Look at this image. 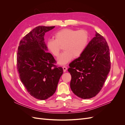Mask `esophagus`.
Returning <instances> with one entry per match:
<instances>
[{"instance_id": "34e87169", "label": "esophagus", "mask_w": 125, "mask_h": 125, "mask_svg": "<svg viewBox=\"0 0 125 125\" xmlns=\"http://www.w3.org/2000/svg\"><path fill=\"white\" fill-rule=\"evenodd\" d=\"M62 68H63V72H65L67 71V68L66 67V66H63V67H62Z\"/></svg>"}]
</instances>
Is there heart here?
Segmentation results:
<instances>
[{"instance_id": "obj_1", "label": "heart", "mask_w": 125, "mask_h": 125, "mask_svg": "<svg viewBox=\"0 0 125 125\" xmlns=\"http://www.w3.org/2000/svg\"><path fill=\"white\" fill-rule=\"evenodd\" d=\"M55 39H48L46 47L50 52L58 57L62 46L64 52L58 59L60 65H65L74 57L80 56L88 46L89 35L84 30L66 28L55 33Z\"/></svg>"}]
</instances>
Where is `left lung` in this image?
<instances>
[{
  "label": "left lung",
  "mask_w": 125,
  "mask_h": 125,
  "mask_svg": "<svg viewBox=\"0 0 125 125\" xmlns=\"http://www.w3.org/2000/svg\"><path fill=\"white\" fill-rule=\"evenodd\" d=\"M85 50L69 64L70 88L83 99L95 96L103 88L111 69L110 52L104 37L95 32Z\"/></svg>",
  "instance_id": "left-lung-1"
}]
</instances>
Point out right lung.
I'll return each mask as SVG.
<instances>
[{
    "instance_id": "1",
    "label": "right lung",
    "mask_w": 125,
    "mask_h": 125,
    "mask_svg": "<svg viewBox=\"0 0 125 125\" xmlns=\"http://www.w3.org/2000/svg\"><path fill=\"white\" fill-rule=\"evenodd\" d=\"M55 26H39L33 29L19 43L17 66L19 77L28 93L36 99L45 100L55 92L63 69L45 43V33Z\"/></svg>"
}]
</instances>
